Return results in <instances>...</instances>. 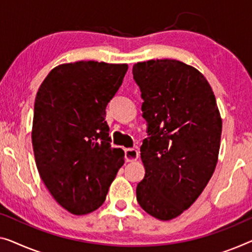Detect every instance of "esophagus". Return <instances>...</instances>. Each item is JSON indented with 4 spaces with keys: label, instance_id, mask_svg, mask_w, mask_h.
<instances>
[{
    "label": "esophagus",
    "instance_id": "34e87169",
    "mask_svg": "<svg viewBox=\"0 0 252 252\" xmlns=\"http://www.w3.org/2000/svg\"><path fill=\"white\" fill-rule=\"evenodd\" d=\"M139 158V152L134 148L126 149V162H134Z\"/></svg>",
    "mask_w": 252,
    "mask_h": 252
}]
</instances>
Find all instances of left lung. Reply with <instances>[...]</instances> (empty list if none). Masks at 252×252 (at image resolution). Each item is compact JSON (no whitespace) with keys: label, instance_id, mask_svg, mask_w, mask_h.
I'll list each match as a JSON object with an SVG mask.
<instances>
[{"label":"left lung","instance_id":"obj_1","mask_svg":"<svg viewBox=\"0 0 252 252\" xmlns=\"http://www.w3.org/2000/svg\"><path fill=\"white\" fill-rule=\"evenodd\" d=\"M144 99L148 138L142 141L145 178L137 200L149 215L170 220L200 196L215 171L222 118L213 89L196 67L178 60H149L132 67Z\"/></svg>","mask_w":252,"mask_h":252}]
</instances>
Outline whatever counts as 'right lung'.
I'll return each instance as SVG.
<instances>
[{
	"mask_svg": "<svg viewBox=\"0 0 252 252\" xmlns=\"http://www.w3.org/2000/svg\"><path fill=\"white\" fill-rule=\"evenodd\" d=\"M126 70V63H64L37 92L32 130L37 170L58 204L73 215L99 208L125 164V152L111 147L105 110Z\"/></svg>",
	"mask_w": 252,
	"mask_h": 252,
	"instance_id": "right-lung-1",
	"label": "right lung"
}]
</instances>
